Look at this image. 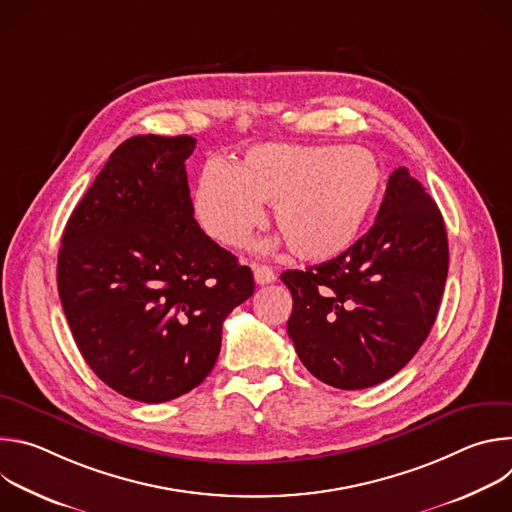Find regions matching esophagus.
<instances>
[{"mask_svg": "<svg viewBox=\"0 0 512 512\" xmlns=\"http://www.w3.org/2000/svg\"><path fill=\"white\" fill-rule=\"evenodd\" d=\"M253 275H255V283H259V285L273 283L277 279L275 271L267 265H253Z\"/></svg>", "mask_w": 512, "mask_h": 512, "instance_id": "obj_1", "label": "esophagus"}]
</instances>
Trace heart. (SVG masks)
<instances>
[{"label": "heart", "mask_w": 512, "mask_h": 512, "mask_svg": "<svg viewBox=\"0 0 512 512\" xmlns=\"http://www.w3.org/2000/svg\"><path fill=\"white\" fill-rule=\"evenodd\" d=\"M383 168L360 145L265 143L231 166L210 160L198 174L194 214L225 247L247 241L273 204V225L304 261H328L358 239L379 200Z\"/></svg>", "instance_id": "1"}]
</instances>
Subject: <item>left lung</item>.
Segmentation results:
<instances>
[{"label": "left lung", "mask_w": 512, "mask_h": 512, "mask_svg": "<svg viewBox=\"0 0 512 512\" xmlns=\"http://www.w3.org/2000/svg\"><path fill=\"white\" fill-rule=\"evenodd\" d=\"M448 263L440 208L397 168L367 235L336 259L281 273L294 298L287 334L304 367L344 391L397 375L435 322Z\"/></svg>", "instance_id": "8db88e82"}]
</instances>
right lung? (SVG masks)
<instances>
[{
	"mask_svg": "<svg viewBox=\"0 0 512 512\" xmlns=\"http://www.w3.org/2000/svg\"><path fill=\"white\" fill-rule=\"evenodd\" d=\"M190 135H135L72 210L58 251V296L95 375L141 403L198 387L221 352L225 318L253 273L196 223L184 162Z\"/></svg>",
	"mask_w": 512,
	"mask_h": 512,
	"instance_id": "right-lung-1",
	"label": "right lung"
}]
</instances>
